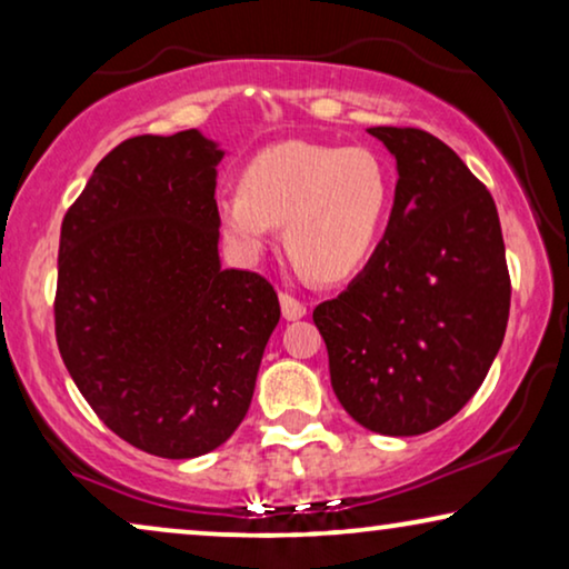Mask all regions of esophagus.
<instances>
[{
  "mask_svg": "<svg viewBox=\"0 0 569 569\" xmlns=\"http://www.w3.org/2000/svg\"><path fill=\"white\" fill-rule=\"evenodd\" d=\"M279 306H282V316L287 318V321H298V318L308 313L306 302L298 300L290 292H279Z\"/></svg>",
  "mask_w": 569,
  "mask_h": 569,
  "instance_id": "obj_1",
  "label": "esophagus"
}]
</instances>
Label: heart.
Returning <instances> with one entry per match:
<instances>
[{
  "mask_svg": "<svg viewBox=\"0 0 569 569\" xmlns=\"http://www.w3.org/2000/svg\"><path fill=\"white\" fill-rule=\"evenodd\" d=\"M393 199L391 170L368 147L290 139L256 152L238 191L214 201L222 238L256 261L282 224L295 263L323 282L365 269L383 236Z\"/></svg>",
  "mask_w": 569,
  "mask_h": 569,
  "instance_id": "heart-1",
  "label": "heart"
}]
</instances>
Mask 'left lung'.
<instances>
[{"label":"left lung","instance_id":"8db88e82","mask_svg":"<svg viewBox=\"0 0 569 569\" xmlns=\"http://www.w3.org/2000/svg\"><path fill=\"white\" fill-rule=\"evenodd\" d=\"M368 131L396 158L391 217L368 267L313 321L347 415L409 438L485 383L508 329L510 274L495 199L466 162L422 129Z\"/></svg>","mask_w":569,"mask_h":569}]
</instances>
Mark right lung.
I'll use <instances>...</instances> for the list:
<instances>
[{
	"mask_svg": "<svg viewBox=\"0 0 569 569\" xmlns=\"http://www.w3.org/2000/svg\"><path fill=\"white\" fill-rule=\"evenodd\" d=\"M222 154L197 129L131 137L61 222V360L108 430L160 458L204 456L238 430L279 323L274 287L220 263Z\"/></svg>",
	"mask_w": 569,
	"mask_h": 569,
	"instance_id": "add662e5",
	"label": "right lung"
}]
</instances>
